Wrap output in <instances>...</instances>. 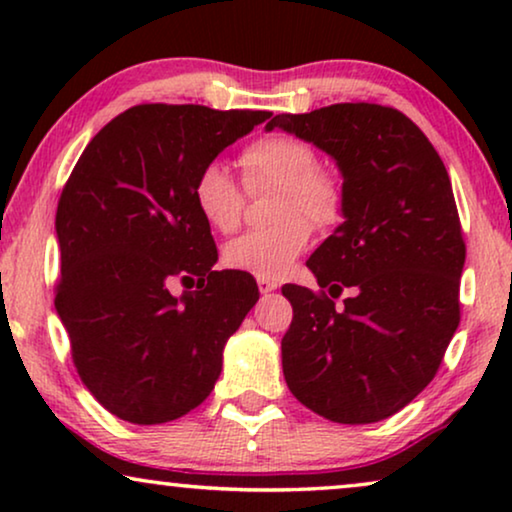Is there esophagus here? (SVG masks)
I'll return each mask as SVG.
<instances>
[{
	"instance_id": "1",
	"label": "esophagus",
	"mask_w": 512,
	"mask_h": 512,
	"mask_svg": "<svg viewBox=\"0 0 512 512\" xmlns=\"http://www.w3.org/2000/svg\"><path fill=\"white\" fill-rule=\"evenodd\" d=\"M256 284H258V291H261L263 296H268V293L277 291V282H275V279H265V277H258V279H256Z\"/></svg>"
}]
</instances>
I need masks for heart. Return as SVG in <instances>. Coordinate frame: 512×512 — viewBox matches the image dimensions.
I'll list each match as a JSON object with an SVG mask.
<instances>
[{"instance_id":"b5f03b06","label":"heart","mask_w":512,"mask_h":512,"mask_svg":"<svg viewBox=\"0 0 512 512\" xmlns=\"http://www.w3.org/2000/svg\"><path fill=\"white\" fill-rule=\"evenodd\" d=\"M244 186L249 193L275 186L268 228L249 230L223 249L230 270L277 279L310 247L312 226L331 230L345 216V181L317 163V151L305 139L284 132L256 137L240 153ZM193 202L216 233L240 228L247 193L221 163L202 165L193 179Z\"/></svg>"}]
</instances>
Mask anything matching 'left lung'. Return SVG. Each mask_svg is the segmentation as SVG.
Segmentation results:
<instances>
[{
    "label": "left lung",
    "mask_w": 512,
    "mask_h": 512,
    "mask_svg": "<svg viewBox=\"0 0 512 512\" xmlns=\"http://www.w3.org/2000/svg\"><path fill=\"white\" fill-rule=\"evenodd\" d=\"M272 128L331 153L347 191L345 223L307 261L319 291L282 286L293 307L284 380L331 422H380L436 377L459 326L466 242L450 177L394 107L342 102L272 116Z\"/></svg>",
    "instance_id": "obj_1"
}]
</instances>
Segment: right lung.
<instances>
[{
	"instance_id": "right-lung-1",
	"label": "right lung",
	"mask_w": 512,
	"mask_h": 512,
	"mask_svg": "<svg viewBox=\"0 0 512 512\" xmlns=\"http://www.w3.org/2000/svg\"><path fill=\"white\" fill-rule=\"evenodd\" d=\"M270 111L137 104L104 125L58 200L55 310L81 382L130 424H165L212 394L223 347L256 305L247 272L214 270L193 179ZM196 284L174 299L169 284Z\"/></svg>"
}]
</instances>
